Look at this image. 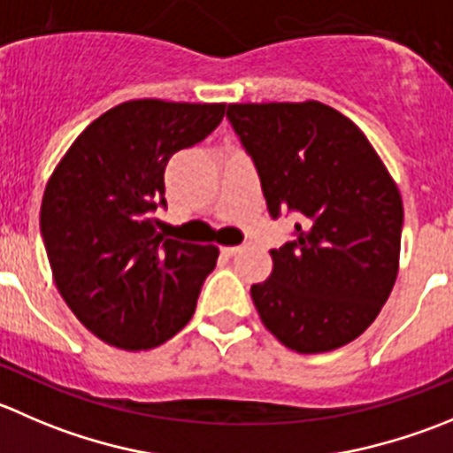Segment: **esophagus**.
<instances>
[{"instance_id":"esophagus-1","label":"esophagus","mask_w":453,"mask_h":453,"mask_svg":"<svg viewBox=\"0 0 453 453\" xmlns=\"http://www.w3.org/2000/svg\"><path fill=\"white\" fill-rule=\"evenodd\" d=\"M239 250H241V245H223L221 252L226 254V257H234V254L239 252Z\"/></svg>"}]
</instances>
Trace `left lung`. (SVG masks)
Masks as SVG:
<instances>
[{
	"instance_id": "left-lung-1",
	"label": "left lung",
	"mask_w": 453,
	"mask_h": 453,
	"mask_svg": "<svg viewBox=\"0 0 453 453\" xmlns=\"http://www.w3.org/2000/svg\"><path fill=\"white\" fill-rule=\"evenodd\" d=\"M227 119L272 217L292 210L301 219L294 241L270 250L272 274L250 288L263 325L298 354L352 343L396 283V181L363 130L320 101L230 104Z\"/></svg>"
}]
</instances>
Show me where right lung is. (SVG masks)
Here are the masks:
<instances>
[{"mask_svg": "<svg viewBox=\"0 0 453 453\" xmlns=\"http://www.w3.org/2000/svg\"><path fill=\"white\" fill-rule=\"evenodd\" d=\"M226 104L133 99L96 117L46 183L42 234L65 305L112 348L152 349L196 307L219 248L168 239L152 217L165 205V165L208 137Z\"/></svg>", "mask_w": 453, "mask_h": 453, "instance_id": "right-lung-1", "label": "right lung"}]
</instances>
